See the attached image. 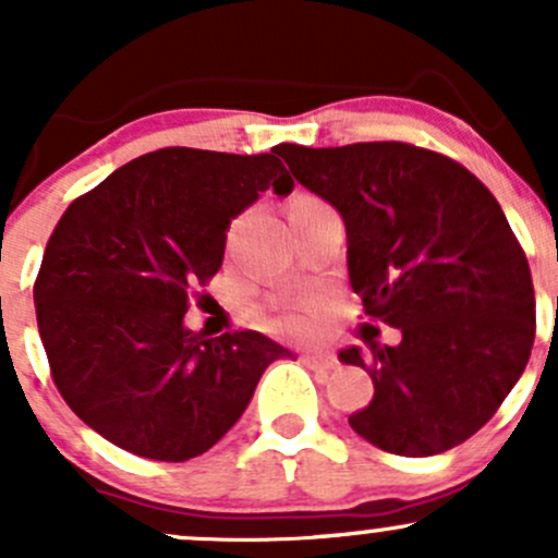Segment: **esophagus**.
I'll list each match as a JSON object with an SVG mask.
<instances>
[{
	"label": "esophagus",
	"mask_w": 558,
	"mask_h": 558,
	"mask_svg": "<svg viewBox=\"0 0 558 558\" xmlns=\"http://www.w3.org/2000/svg\"><path fill=\"white\" fill-rule=\"evenodd\" d=\"M300 359H302V364L311 369H335V364H337L335 353H329V351H305Z\"/></svg>",
	"instance_id": "34e87169"
}]
</instances>
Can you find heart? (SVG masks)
Masks as SVG:
<instances>
[{"instance_id": "b5f03b06", "label": "heart", "mask_w": 558, "mask_h": 558, "mask_svg": "<svg viewBox=\"0 0 558 558\" xmlns=\"http://www.w3.org/2000/svg\"><path fill=\"white\" fill-rule=\"evenodd\" d=\"M307 205H324V202L300 199L294 207H307ZM294 207H291V210H294ZM329 313H331V296L326 294V291H318V294L307 296V300L300 302V305L275 315L272 329L278 331V335L291 337V340H307V337H313L315 331H320V326L326 324Z\"/></svg>"}]
</instances>
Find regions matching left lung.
<instances>
[{
    "mask_svg": "<svg viewBox=\"0 0 558 558\" xmlns=\"http://www.w3.org/2000/svg\"><path fill=\"white\" fill-rule=\"evenodd\" d=\"M278 154L345 221L364 315L402 331L369 359L340 351L375 384L351 429L413 459L461 446L521 378L537 326L526 253L499 202L459 161L397 140Z\"/></svg>",
    "mask_w": 558,
    "mask_h": 558,
    "instance_id": "8db88e82",
    "label": "left lung"
}]
</instances>
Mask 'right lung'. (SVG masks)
I'll return each instance as SVG.
<instances>
[{
	"label": "right lung",
	"mask_w": 558,
	"mask_h": 558,
	"mask_svg": "<svg viewBox=\"0 0 558 558\" xmlns=\"http://www.w3.org/2000/svg\"><path fill=\"white\" fill-rule=\"evenodd\" d=\"M272 154L161 148L77 196L35 280L50 378L83 424L123 451L185 461L243 415L258 378L291 356L258 331L183 326L221 269L227 229L258 194L294 180Z\"/></svg>",
	"instance_id": "1"
}]
</instances>
